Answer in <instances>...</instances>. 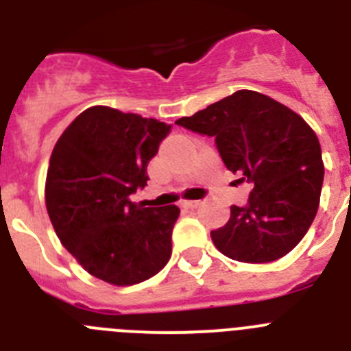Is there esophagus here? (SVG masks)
Segmentation results:
<instances>
[{"label": "esophagus", "mask_w": 351, "mask_h": 351, "mask_svg": "<svg viewBox=\"0 0 351 351\" xmlns=\"http://www.w3.org/2000/svg\"><path fill=\"white\" fill-rule=\"evenodd\" d=\"M198 206H200V200H182L181 202V207H184V209H195Z\"/></svg>", "instance_id": "obj_1"}]
</instances>
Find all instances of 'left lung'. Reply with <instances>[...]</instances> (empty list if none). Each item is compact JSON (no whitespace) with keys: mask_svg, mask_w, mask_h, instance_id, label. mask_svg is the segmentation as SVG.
<instances>
[{"mask_svg":"<svg viewBox=\"0 0 351 351\" xmlns=\"http://www.w3.org/2000/svg\"><path fill=\"white\" fill-rule=\"evenodd\" d=\"M176 125L214 137L226 169L253 184L244 207L210 232L232 260L267 263L290 253L320 204L324 161L318 137L299 114L262 93L241 89Z\"/></svg>","mask_w":351,"mask_h":351,"instance_id":"8db88e82","label":"left lung"}]
</instances>
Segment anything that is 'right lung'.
I'll return each instance as SVG.
<instances>
[{
  "label": "right lung",
  "mask_w": 351,
  "mask_h": 351,
  "mask_svg": "<svg viewBox=\"0 0 351 351\" xmlns=\"http://www.w3.org/2000/svg\"><path fill=\"white\" fill-rule=\"evenodd\" d=\"M172 126L110 107H89L56 142L45 206L61 244L91 276L126 287L153 278L172 255L178 206L130 200Z\"/></svg>",
  "instance_id": "obj_1"
}]
</instances>
